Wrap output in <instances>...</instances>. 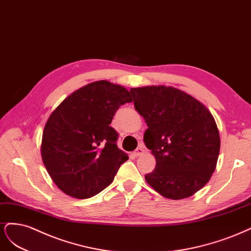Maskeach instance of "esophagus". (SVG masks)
<instances>
[{
	"mask_svg": "<svg viewBox=\"0 0 251 251\" xmlns=\"http://www.w3.org/2000/svg\"><path fill=\"white\" fill-rule=\"evenodd\" d=\"M144 148L142 147V146H140L139 148H136L134 151H133V154L135 155V156H140V155H142V154H144Z\"/></svg>",
	"mask_w": 251,
	"mask_h": 251,
	"instance_id": "34e87169",
	"label": "esophagus"
}]
</instances>
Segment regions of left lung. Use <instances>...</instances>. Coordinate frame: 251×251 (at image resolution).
Returning <instances> with one entry per match:
<instances>
[{
	"mask_svg": "<svg viewBox=\"0 0 251 251\" xmlns=\"http://www.w3.org/2000/svg\"><path fill=\"white\" fill-rule=\"evenodd\" d=\"M130 93L148 126L144 143L156 160L145 179L169 199L194 195L211 179L219 156L214 117L201 102L173 86L133 87Z\"/></svg>",
	"mask_w": 251,
	"mask_h": 251,
	"instance_id": "1",
	"label": "left lung"
}]
</instances>
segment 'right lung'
Returning a JSON list of instances; mask_svg holds the SVG:
<instances>
[{
  "label": "right lung",
  "mask_w": 251,
  "mask_h": 251,
  "mask_svg": "<svg viewBox=\"0 0 251 251\" xmlns=\"http://www.w3.org/2000/svg\"><path fill=\"white\" fill-rule=\"evenodd\" d=\"M131 101L124 86L100 80L71 94L52 112L40 152L63 193L86 199L114 180L128 155L118 148V133L110 123L121 105Z\"/></svg>",
  "instance_id": "obj_1"
}]
</instances>
